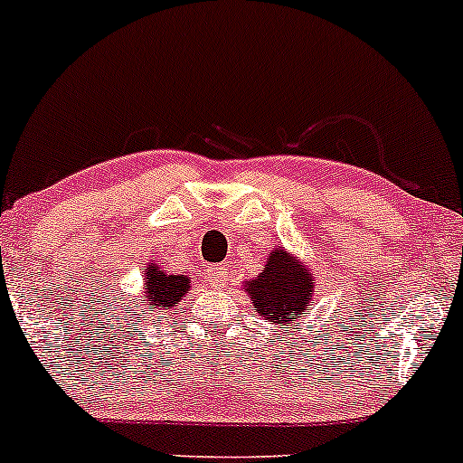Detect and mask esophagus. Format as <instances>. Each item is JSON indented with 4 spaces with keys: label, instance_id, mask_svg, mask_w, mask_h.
Returning a JSON list of instances; mask_svg holds the SVG:
<instances>
[{
    "label": "esophagus",
    "instance_id": "1",
    "mask_svg": "<svg viewBox=\"0 0 463 463\" xmlns=\"http://www.w3.org/2000/svg\"><path fill=\"white\" fill-rule=\"evenodd\" d=\"M209 279L217 285H226V280L231 279V274H228V268H224V265H217V268H211Z\"/></svg>",
    "mask_w": 463,
    "mask_h": 463
}]
</instances>
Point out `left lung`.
Masks as SVG:
<instances>
[{"label": "left lung", "mask_w": 463, "mask_h": 463, "mask_svg": "<svg viewBox=\"0 0 463 463\" xmlns=\"http://www.w3.org/2000/svg\"><path fill=\"white\" fill-rule=\"evenodd\" d=\"M246 291L252 300V311L283 328L300 324L302 311H309L313 279L285 250H274L263 272L248 280Z\"/></svg>", "instance_id": "obj_1"}]
</instances>
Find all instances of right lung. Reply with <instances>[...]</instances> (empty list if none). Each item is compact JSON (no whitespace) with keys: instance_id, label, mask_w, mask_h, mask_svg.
Instances as JSON below:
<instances>
[{"instance_id":"add662e5","label":"right lung","mask_w":463,"mask_h":463,"mask_svg":"<svg viewBox=\"0 0 463 463\" xmlns=\"http://www.w3.org/2000/svg\"><path fill=\"white\" fill-rule=\"evenodd\" d=\"M184 294H189V276L167 274L154 263L147 268L146 280H143V298H146L143 302H147L154 313H167L178 307ZM143 307L146 305H139V309Z\"/></svg>"}]
</instances>
